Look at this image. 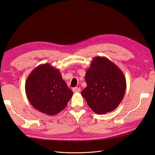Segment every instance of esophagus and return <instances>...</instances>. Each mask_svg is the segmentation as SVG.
<instances>
[{"instance_id":"obj_1","label":"esophagus","mask_w":155,"mask_h":155,"mask_svg":"<svg viewBox=\"0 0 155 155\" xmlns=\"http://www.w3.org/2000/svg\"><path fill=\"white\" fill-rule=\"evenodd\" d=\"M72 91L74 93H78V92H79L81 91V88L79 87H75L72 89Z\"/></svg>"}]
</instances>
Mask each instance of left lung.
Segmentation results:
<instances>
[{"instance_id": "left-lung-1", "label": "left lung", "mask_w": 155, "mask_h": 155, "mask_svg": "<svg viewBox=\"0 0 155 155\" xmlns=\"http://www.w3.org/2000/svg\"><path fill=\"white\" fill-rule=\"evenodd\" d=\"M87 87L81 92L88 105L97 114L115 110L124 97L126 80L124 73L105 57H95L86 71Z\"/></svg>"}]
</instances>
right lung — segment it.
Returning <instances> with one entry per match:
<instances>
[{
  "label": "right lung",
  "mask_w": 155,
  "mask_h": 155,
  "mask_svg": "<svg viewBox=\"0 0 155 155\" xmlns=\"http://www.w3.org/2000/svg\"><path fill=\"white\" fill-rule=\"evenodd\" d=\"M25 91L31 105L50 116L63 110L73 95L59 70L49 63L40 64L32 70L26 79Z\"/></svg>",
  "instance_id": "add662e5"
}]
</instances>
